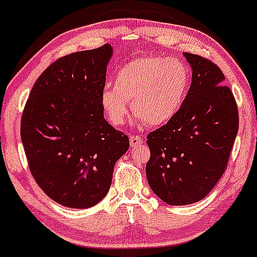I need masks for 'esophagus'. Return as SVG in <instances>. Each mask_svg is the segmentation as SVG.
I'll list each match as a JSON object with an SVG mask.
<instances>
[{
  "label": "esophagus",
  "mask_w": 257,
  "mask_h": 257,
  "mask_svg": "<svg viewBox=\"0 0 257 257\" xmlns=\"http://www.w3.org/2000/svg\"><path fill=\"white\" fill-rule=\"evenodd\" d=\"M129 141H131V146L132 147H137V146L141 145V144L144 143L143 139H141L140 137H135V135H132L131 139H129Z\"/></svg>",
  "instance_id": "1"
}]
</instances>
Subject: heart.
<instances>
[{"instance_id": "1", "label": "heart", "mask_w": 257, "mask_h": 257, "mask_svg": "<svg viewBox=\"0 0 257 257\" xmlns=\"http://www.w3.org/2000/svg\"><path fill=\"white\" fill-rule=\"evenodd\" d=\"M113 89L100 96L102 112L112 125L124 124L126 102L141 123L166 124L178 113L190 85V71L176 58L145 55L123 65L113 78Z\"/></svg>"}]
</instances>
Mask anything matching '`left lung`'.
<instances>
[{
	"mask_svg": "<svg viewBox=\"0 0 257 257\" xmlns=\"http://www.w3.org/2000/svg\"><path fill=\"white\" fill-rule=\"evenodd\" d=\"M192 83L167 124L147 135L150 187L170 205H187L208 196L225 173L239 125L233 93L217 65L184 53Z\"/></svg>",
	"mask_w": 257,
	"mask_h": 257,
	"instance_id": "left-lung-1",
	"label": "left lung"
}]
</instances>
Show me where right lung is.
I'll return each mask as SVG.
<instances>
[{"mask_svg": "<svg viewBox=\"0 0 257 257\" xmlns=\"http://www.w3.org/2000/svg\"><path fill=\"white\" fill-rule=\"evenodd\" d=\"M111 57L112 47L104 44L58 59L38 77L23 112L20 135L32 176L69 208L98 204L129 149L100 104Z\"/></svg>", "mask_w": 257, "mask_h": 257, "instance_id": "add662e5", "label": "right lung"}]
</instances>
